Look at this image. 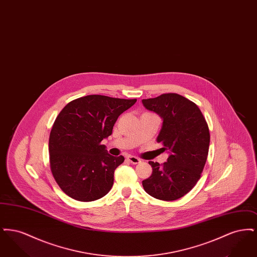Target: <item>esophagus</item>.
<instances>
[{
    "label": "esophagus",
    "instance_id": "1",
    "mask_svg": "<svg viewBox=\"0 0 257 257\" xmlns=\"http://www.w3.org/2000/svg\"><path fill=\"white\" fill-rule=\"evenodd\" d=\"M127 160L131 163V164H139V163H141V160L139 159V158H137V157H135V156H131V155H129L128 157H127Z\"/></svg>",
    "mask_w": 257,
    "mask_h": 257
}]
</instances>
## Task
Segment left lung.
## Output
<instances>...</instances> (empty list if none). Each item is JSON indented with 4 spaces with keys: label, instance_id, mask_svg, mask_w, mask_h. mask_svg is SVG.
<instances>
[{
    "label": "left lung",
    "instance_id": "8db88e82",
    "mask_svg": "<svg viewBox=\"0 0 257 257\" xmlns=\"http://www.w3.org/2000/svg\"><path fill=\"white\" fill-rule=\"evenodd\" d=\"M143 104L163 118L157 142L170 154L163 165L149 161L152 174L143 181L144 189L157 199H178L196 186L205 166L210 144L207 122L194 102L177 93L143 99Z\"/></svg>",
    "mask_w": 257,
    "mask_h": 257
}]
</instances>
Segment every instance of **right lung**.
<instances>
[{
	"mask_svg": "<svg viewBox=\"0 0 257 257\" xmlns=\"http://www.w3.org/2000/svg\"><path fill=\"white\" fill-rule=\"evenodd\" d=\"M136 102L94 94L77 98L61 110L50 133V167L67 196L87 202L110 192L114 171L124 157L110 155L101 142Z\"/></svg>",
	"mask_w": 257,
	"mask_h": 257,
	"instance_id": "1",
	"label": "right lung"
}]
</instances>
